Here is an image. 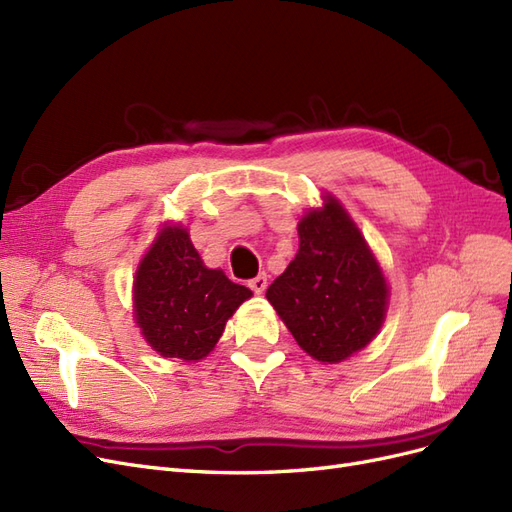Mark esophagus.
<instances>
[{"label": "esophagus", "instance_id": "obj_1", "mask_svg": "<svg viewBox=\"0 0 512 512\" xmlns=\"http://www.w3.org/2000/svg\"><path fill=\"white\" fill-rule=\"evenodd\" d=\"M250 288L256 292V294H262L267 290V275L262 273V275H256L254 280H250Z\"/></svg>", "mask_w": 512, "mask_h": 512}]
</instances>
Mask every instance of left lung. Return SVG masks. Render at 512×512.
Returning <instances> with one entry per match:
<instances>
[{"label":"left lung","mask_w":512,"mask_h":512,"mask_svg":"<svg viewBox=\"0 0 512 512\" xmlns=\"http://www.w3.org/2000/svg\"><path fill=\"white\" fill-rule=\"evenodd\" d=\"M267 299L320 363L346 361L380 331L389 286L361 230L331 194L299 222V252Z\"/></svg>","instance_id":"left-lung-1"}]
</instances>
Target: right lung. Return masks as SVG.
Segmentation results:
<instances>
[{
    "label": "right lung",
    "mask_w": 512,
    "mask_h": 512,
    "mask_svg": "<svg viewBox=\"0 0 512 512\" xmlns=\"http://www.w3.org/2000/svg\"><path fill=\"white\" fill-rule=\"evenodd\" d=\"M250 297V288L205 267L181 226L158 232L134 277V314L147 344L185 363L205 359L226 320Z\"/></svg>",
    "instance_id": "add662e5"
}]
</instances>
